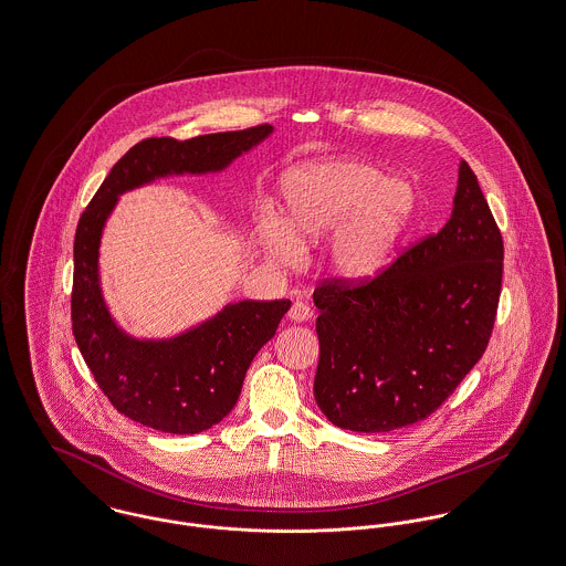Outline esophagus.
<instances>
[{
    "label": "esophagus",
    "instance_id": "obj_1",
    "mask_svg": "<svg viewBox=\"0 0 566 566\" xmlns=\"http://www.w3.org/2000/svg\"><path fill=\"white\" fill-rule=\"evenodd\" d=\"M312 316H314L312 307L305 305L303 301H295V303L291 305V310H289V318L295 321V323H305V321H310Z\"/></svg>",
    "mask_w": 566,
    "mask_h": 566
}]
</instances>
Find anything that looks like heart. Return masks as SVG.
I'll return each mask as SVG.
<instances>
[{
	"mask_svg": "<svg viewBox=\"0 0 566 566\" xmlns=\"http://www.w3.org/2000/svg\"><path fill=\"white\" fill-rule=\"evenodd\" d=\"M359 158H335L284 175L282 220L261 224L266 254L284 265L297 263L301 248L329 243V269L344 282H366L387 265L406 231L417 195L403 177Z\"/></svg>",
	"mask_w": 566,
	"mask_h": 566,
	"instance_id": "1",
	"label": "heart"
}]
</instances>
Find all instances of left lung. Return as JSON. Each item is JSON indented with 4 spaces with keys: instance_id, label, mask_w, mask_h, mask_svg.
<instances>
[{
    "instance_id": "8db88e82",
    "label": "left lung",
    "mask_w": 566,
    "mask_h": 566,
    "mask_svg": "<svg viewBox=\"0 0 566 566\" xmlns=\"http://www.w3.org/2000/svg\"><path fill=\"white\" fill-rule=\"evenodd\" d=\"M504 245L476 175L462 160L453 213L366 282L325 280L314 398L350 432L401 430L432 415L492 337Z\"/></svg>"
}]
</instances>
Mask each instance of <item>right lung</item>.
<instances>
[{"label":"right lung","instance_id":"add662e5","mask_svg":"<svg viewBox=\"0 0 566 566\" xmlns=\"http://www.w3.org/2000/svg\"><path fill=\"white\" fill-rule=\"evenodd\" d=\"M269 124L188 140L145 138L111 168L74 234L72 333L102 394L128 419L167 433H199L233 410L245 371L275 335L291 301L229 303L213 318L170 339L122 332L102 300L98 250L117 197L168 175L229 167L265 140Z\"/></svg>","mask_w":566,"mask_h":566}]
</instances>
